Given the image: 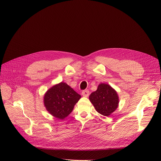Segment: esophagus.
Instances as JSON below:
<instances>
[{"label": "esophagus", "instance_id": "1", "mask_svg": "<svg viewBox=\"0 0 161 161\" xmlns=\"http://www.w3.org/2000/svg\"><path fill=\"white\" fill-rule=\"evenodd\" d=\"M89 91L88 90H83L82 92H81V95L83 96V97H88L89 96Z\"/></svg>", "mask_w": 161, "mask_h": 161}]
</instances>
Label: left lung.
<instances>
[{
	"label": "left lung",
	"mask_w": 161,
	"mask_h": 161,
	"mask_svg": "<svg viewBox=\"0 0 161 161\" xmlns=\"http://www.w3.org/2000/svg\"><path fill=\"white\" fill-rule=\"evenodd\" d=\"M89 100L96 110L106 117L115 111L119 103L117 91L106 83L99 84L97 90L90 95Z\"/></svg>",
	"instance_id": "8db88e82"
}]
</instances>
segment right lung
<instances>
[{
  "label": "right lung",
  "instance_id": "add662e5",
  "mask_svg": "<svg viewBox=\"0 0 161 161\" xmlns=\"http://www.w3.org/2000/svg\"><path fill=\"white\" fill-rule=\"evenodd\" d=\"M81 96L67 83L60 82L49 88L44 96V106L52 116L63 120L69 114Z\"/></svg>",
  "mask_w": 161,
  "mask_h": 161
}]
</instances>
